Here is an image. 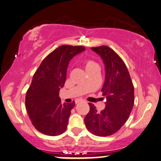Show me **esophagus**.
Here are the masks:
<instances>
[{"instance_id":"obj_1","label":"esophagus","mask_w":161,"mask_h":161,"mask_svg":"<svg viewBox=\"0 0 161 161\" xmlns=\"http://www.w3.org/2000/svg\"><path fill=\"white\" fill-rule=\"evenodd\" d=\"M84 100H83V99H76V100H75V103H76V104H78V103H82V102H83Z\"/></svg>"}]
</instances>
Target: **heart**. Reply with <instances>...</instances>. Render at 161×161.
<instances>
[{
  "label": "heart",
  "instance_id": "1",
  "mask_svg": "<svg viewBox=\"0 0 161 161\" xmlns=\"http://www.w3.org/2000/svg\"><path fill=\"white\" fill-rule=\"evenodd\" d=\"M84 65L87 72L91 71L92 70H94L96 68H99V65L97 62H95L94 61L91 60V59H87L85 61Z\"/></svg>",
  "mask_w": 161,
  "mask_h": 161
}]
</instances>
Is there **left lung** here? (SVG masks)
<instances>
[{
	"label": "left lung",
	"instance_id": "8db88e82",
	"mask_svg": "<svg viewBox=\"0 0 161 161\" xmlns=\"http://www.w3.org/2000/svg\"><path fill=\"white\" fill-rule=\"evenodd\" d=\"M103 61L105 79L101 91L106 98L104 110L98 112L92 103L85 117L87 130L93 135L105 137L113 135L123 126L133 108L134 85L125 63L108 46L91 47Z\"/></svg>",
	"mask_w": 161,
	"mask_h": 161
}]
</instances>
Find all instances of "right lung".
Returning a JSON list of instances; mask_svg holds the SVG:
<instances>
[{"label":"right lung","instance_id":"obj_1","mask_svg":"<svg viewBox=\"0 0 161 161\" xmlns=\"http://www.w3.org/2000/svg\"><path fill=\"white\" fill-rule=\"evenodd\" d=\"M85 50L82 46H60L44 58L36 71L25 104L32 125L41 133L59 135L68 127L75 102L62 104L58 94L65 83L69 62Z\"/></svg>","mask_w":161,"mask_h":161}]
</instances>
